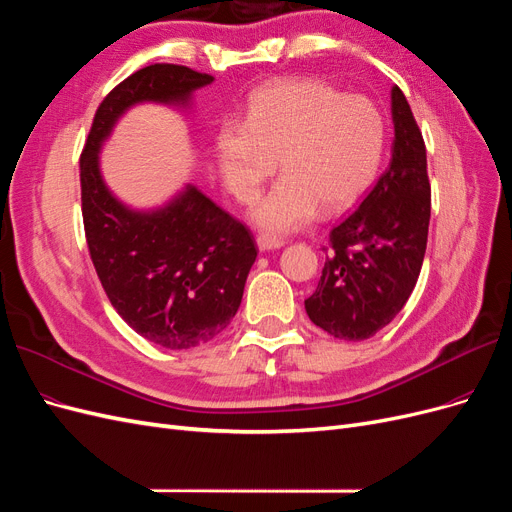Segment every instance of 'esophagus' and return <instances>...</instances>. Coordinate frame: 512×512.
Returning a JSON list of instances; mask_svg holds the SVG:
<instances>
[{"mask_svg": "<svg viewBox=\"0 0 512 512\" xmlns=\"http://www.w3.org/2000/svg\"><path fill=\"white\" fill-rule=\"evenodd\" d=\"M257 246L259 251H274V249H280V246H285V240H280L276 236H270V234H259L257 236Z\"/></svg>", "mask_w": 512, "mask_h": 512, "instance_id": "34e87169", "label": "esophagus"}]
</instances>
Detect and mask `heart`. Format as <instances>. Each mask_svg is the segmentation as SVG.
I'll return each instance as SVG.
<instances>
[{
  "label": "heart",
  "mask_w": 512,
  "mask_h": 512,
  "mask_svg": "<svg viewBox=\"0 0 512 512\" xmlns=\"http://www.w3.org/2000/svg\"><path fill=\"white\" fill-rule=\"evenodd\" d=\"M385 140L383 114L366 97L321 80H276L251 97L244 123H221L214 148L238 200H251L276 159L283 176L253 219L270 232H293L319 206L340 212L357 202L381 168Z\"/></svg>",
  "instance_id": "1"
}]
</instances>
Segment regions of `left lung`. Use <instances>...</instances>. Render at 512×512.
Returning a JSON list of instances; mask_svg holds the SVG:
<instances>
[{
  "label": "left lung",
  "mask_w": 512,
  "mask_h": 512,
  "mask_svg": "<svg viewBox=\"0 0 512 512\" xmlns=\"http://www.w3.org/2000/svg\"><path fill=\"white\" fill-rule=\"evenodd\" d=\"M393 148L389 168L325 246L310 321L340 340H366L404 308L423 266L432 189L421 129L402 89H391Z\"/></svg>",
  "instance_id": "left-lung-1"
}]
</instances>
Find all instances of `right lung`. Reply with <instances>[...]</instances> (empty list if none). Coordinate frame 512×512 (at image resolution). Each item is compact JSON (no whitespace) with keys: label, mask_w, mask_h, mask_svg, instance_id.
Instances as JSON below:
<instances>
[{"label":"right lung","mask_w":512,"mask_h":512,"mask_svg":"<svg viewBox=\"0 0 512 512\" xmlns=\"http://www.w3.org/2000/svg\"><path fill=\"white\" fill-rule=\"evenodd\" d=\"M212 80L187 65H146L104 97L80 155L82 221L97 278L123 321L170 351L206 344L232 323L257 257L253 234L195 187L153 212L129 210L104 185L97 155L127 108L183 106Z\"/></svg>","instance_id":"obj_1"}]
</instances>
